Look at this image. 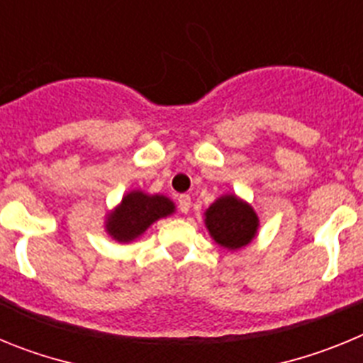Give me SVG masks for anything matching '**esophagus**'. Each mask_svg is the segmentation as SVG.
<instances>
[{
    "label": "esophagus",
    "instance_id": "obj_1",
    "mask_svg": "<svg viewBox=\"0 0 363 363\" xmlns=\"http://www.w3.org/2000/svg\"><path fill=\"white\" fill-rule=\"evenodd\" d=\"M178 205L179 211L187 214L189 211H191V196H189V194H182V196L178 198Z\"/></svg>",
    "mask_w": 363,
    "mask_h": 363
}]
</instances>
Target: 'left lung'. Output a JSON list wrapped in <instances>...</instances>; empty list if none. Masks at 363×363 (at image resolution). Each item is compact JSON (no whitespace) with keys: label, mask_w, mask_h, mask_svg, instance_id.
I'll return each mask as SVG.
<instances>
[{"label":"left lung","mask_w":363,"mask_h":363,"mask_svg":"<svg viewBox=\"0 0 363 363\" xmlns=\"http://www.w3.org/2000/svg\"><path fill=\"white\" fill-rule=\"evenodd\" d=\"M203 216L211 238L227 251L247 247L258 234L259 218L252 205L230 192L216 198Z\"/></svg>","instance_id":"left-lung-1"}]
</instances>
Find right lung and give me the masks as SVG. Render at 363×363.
Segmentation results:
<instances>
[{"label":"right lung","instance_id":"right-lung-1","mask_svg":"<svg viewBox=\"0 0 363 363\" xmlns=\"http://www.w3.org/2000/svg\"><path fill=\"white\" fill-rule=\"evenodd\" d=\"M176 213V205L163 194H149L134 189L105 216V230L114 242L130 243L140 238L154 221Z\"/></svg>","mask_w":363,"mask_h":363}]
</instances>
